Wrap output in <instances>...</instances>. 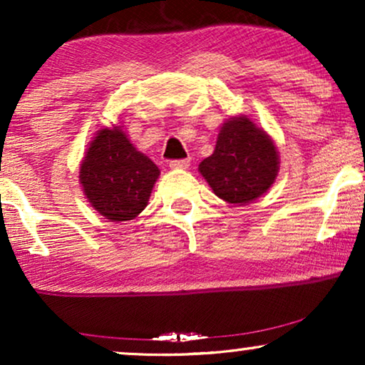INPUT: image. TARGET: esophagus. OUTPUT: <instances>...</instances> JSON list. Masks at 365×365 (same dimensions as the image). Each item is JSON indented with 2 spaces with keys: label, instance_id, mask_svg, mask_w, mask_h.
<instances>
[{
  "label": "esophagus",
  "instance_id": "1",
  "mask_svg": "<svg viewBox=\"0 0 365 365\" xmlns=\"http://www.w3.org/2000/svg\"><path fill=\"white\" fill-rule=\"evenodd\" d=\"M189 164H191V159H173V161H169V168L173 169H184L187 168Z\"/></svg>",
  "mask_w": 365,
  "mask_h": 365
}]
</instances>
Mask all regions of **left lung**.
Returning a JSON list of instances; mask_svg holds the SVG:
<instances>
[{
    "instance_id": "8db88e82",
    "label": "left lung",
    "mask_w": 365,
    "mask_h": 365,
    "mask_svg": "<svg viewBox=\"0 0 365 365\" xmlns=\"http://www.w3.org/2000/svg\"><path fill=\"white\" fill-rule=\"evenodd\" d=\"M277 151L271 138L249 118H232L221 128L216 149L199 171L216 196L246 204L262 196L277 176Z\"/></svg>"
}]
</instances>
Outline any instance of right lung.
<instances>
[{
	"label": "right lung",
	"mask_w": 365,
	"mask_h": 365,
	"mask_svg": "<svg viewBox=\"0 0 365 365\" xmlns=\"http://www.w3.org/2000/svg\"><path fill=\"white\" fill-rule=\"evenodd\" d=\"M159 169L136 151L119 128H104L91 141L79 181L91 206L109 221H129L148 206Z\"/></svg>",
	"instance_id": "obj_1"
}]
</instances>
